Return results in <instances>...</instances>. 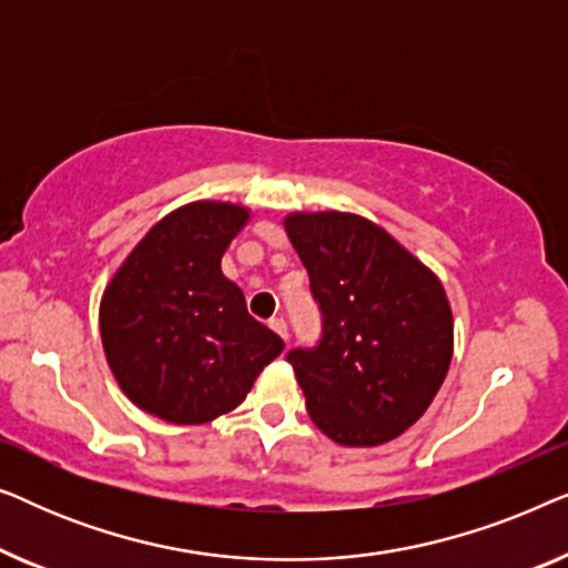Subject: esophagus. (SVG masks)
Listing matches in <instances>:
<instances>
[{"label":"esophagus","mask_w":568,"mask_h":568,"mask_svg":"<svg viewBox=\"0 0 568 568\" xmlns=\"http://www.w3.org/2000/svg\"><path fill=\"white\" fill-rule=\"evenodd\" d=\"M271 331L276 333V336H282V341L286 344V338H290V331H286V323L282 317H276V321H271Z\"/></svg>","instance_id":"34e87169"}]
</instances>
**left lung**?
Returning a JSON list of instances; mask_svg holds the SVG:
<instances>
[{"label":"left lung","mask_w":568,"mask_h":568,"mask_svg":"<svg viewBox=\"0 0 568 568\" xmlns=\"http://www.w3.org/2000/svg\"><path fill=\"white\" fill-rule=\"evenodd\" d=\"M284 230L323 313L317 348L290 354L310 418L344 447L393 442L426 414L453 362L445 286L367 216L292 212Z\"/></svg>","instance_id":"1"}]
</instances>
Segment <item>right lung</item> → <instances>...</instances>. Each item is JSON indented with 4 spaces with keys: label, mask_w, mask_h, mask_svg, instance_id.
I'll return each instance as SVG.
<instances>
[{
    "label": "right lung",
    "mask_w": 568,
    "mask_h": 568,
    "mask_svg": "<svg viewBox=\"0 0 568 568\" xmlns=\"http://www.w3.org/2000/svg\"><path fill=\"white\" fill-rule=\"evenodd\" d=\"M253 212L191 201L139 240L100 297V338L123 395L168 424L230 414L284 341L247 315L222 255Z\"/></svg>",
    "instance_id": "add662e5"
}]
</instances>
